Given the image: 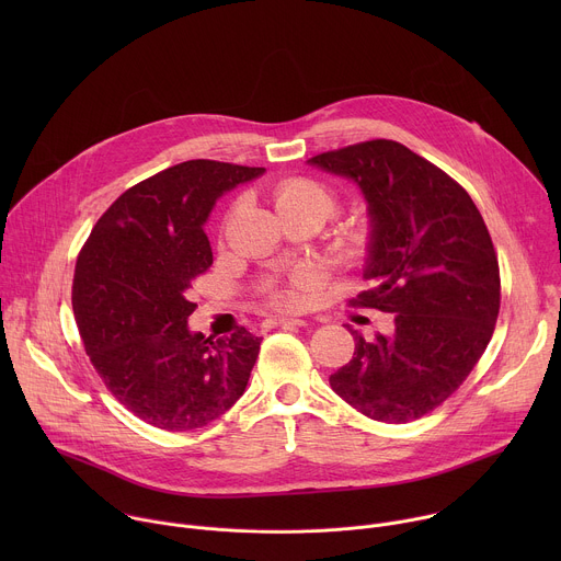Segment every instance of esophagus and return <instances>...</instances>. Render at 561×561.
<instances>
[{"label": "esophagus", "instance_id": "esophagus-1", "mask_svg": "<svg viewBox=\"0 0 561 561\" xmlns=\"http://www.w3.org/2000/svg\"><path fill=\"white\" fill-rule=\"evenodd\" d=\"M266 327H306V319L299 317H268Z\"/></svg>", "mask_w": 561, "mask_h": 561}]
</instances>
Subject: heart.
I'll return each instance as SVG.
<instances>
[{
	"label": "heart",
	"instance_id": "b5f03b06",
	"mask_svg": "<svg viewBox=\"0 0 561 561\" xmlns=\"http://www.w3.org/2000/svg\"><path fill=\"white\" fill-rule=\"evenodd\" d=\"M275 206L282 217L286 215H317L327 219L335 210V195L324 184L306 180V178H293L282 182L275 188ZM364 234H355V244L362 247ZM319 273L312 268L297 271L286 286L273 290V299L279 306H299L306 301V297L319 286Z\"/></svg>",
	"mask_w": 561,
	"mask_h": 561
}]
</instances>
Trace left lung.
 I'll return each mask as SVG.
<instances>
[{
    "label": "left lung",
    "instance_id": "1",
    "mask_svg": "<svg viewBox=\"0 0 561 561\" xmlns=\"http://www.w3.org/2000/svg\"><path fill=\"white\" fill-rule=\"evenodd\" d=\"M351 180L368 213L357 306L394 314L388 335L353 331L333 390L362 415L407 424L450 397L486 351L500 312V264L470 195L411 148L373 139L310 157Z\"/></svg>",
    "mask_w": 561,
    "mask_h": 561
}]
</instances>
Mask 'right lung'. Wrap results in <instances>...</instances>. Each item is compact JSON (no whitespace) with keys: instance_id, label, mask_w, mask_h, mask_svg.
Listing matches in <instances>:
<instances>
[{"instance_id":"right-lung-1","label":"right lung","mask_w":561,"mask_h":561,"mask_svg":"<svg viewBox=\"0 0 561 561\" xmlns=\"http://www.w3.org/2000/svg\"><path fill=\"white\" fill-rule=\"evenodd\" d=\"M266 169L191 159L128 188L79 253L72 310L106 388L164 431H195L244 394L262 337L188 329L191 284L213 264L204 226L217 199Z\"/></svg>"}]
</instances>
